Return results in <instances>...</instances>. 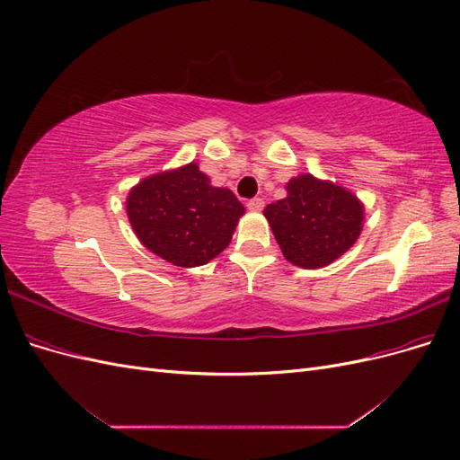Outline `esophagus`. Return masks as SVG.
I'll return each mask as SVG.
<instances>
[{
    "label": "esophagus",
    "mask_w": 460,
    "mask_h": 460,
    "mask_svg": "<svg viewBox=\"0 0 460 460\" xmlns=\"http://www.w3.org/2000/svg\"><path fill=\"white\" fill-rule=\"evenodd\" d=\"M247 208H249V211H253V213H259V211H262V208H264V201L261 198L249 199L247 201Z\"/></svg>",
    "instance_id": "obj_1"
}]
</instances>
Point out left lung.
<instances>
[{
	"instance_id": "obj_1",
	"label": "left lung",
	"mask_w": 460,
	"mask_h": 460,
	"mask_svg": "<svg viewBox=\"0 0 460 460\" xmlns=\"http://www.w3.org/2000/svg\"><path fill=\"white\" fill-rule=\"evenodd\" d=\"M288 198L264 207L284 257L303 269H323L341 257L363 230V205L336 184L301 174L286 186Z\"/></svg>"
}]
</instances>
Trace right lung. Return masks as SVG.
<instances>
[{"mask_svg": "<svg viewBox=\"0 0 460 460\" xmlns=\"http://www.w3.org/2000/svg\"><path fill=\"white\" fill-rule=\"evenodd\" d=\"M130 225L151 253L176 267H199L226 249L245 213L226 188H213L196 163L134 186L127 199Z\"/></svg>", "mask_w": 460, "mask_h": 460, "instance_id": "obj_1", "label": "right lung"}]
</instances>
